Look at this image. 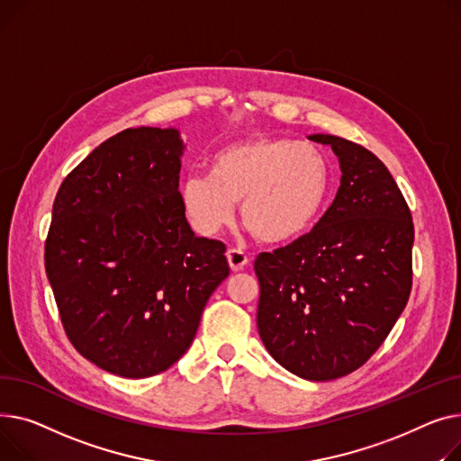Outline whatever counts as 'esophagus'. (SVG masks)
I'll return each instance as SVG.
<instances>
[{"mask_svg": "<svg viewBox=\"0 0 461 461\" xmlns=\"http://www.w3.org/2000/svg\"><path fill=\"white\" fill-rule=\"evenodd\" d=\"M227 260H229V266H230L232 272H241V269L246 267L248 262H249L248 255L240 251V249H229L227 251Z\"/></svg>", "mask_w": 461, "mask_h": 461, "instance_id": "34e87169", "label": "esophagus"}]
</instances>
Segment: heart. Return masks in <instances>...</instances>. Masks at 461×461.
Here are the masks:
<instances>
[{
  "instance_id": "obj_1",
  "label": "heart",
  "mask_w": 461,
  "mask_h": 461,
  "mask_svg": "<svg viewBox=\"0 0 461 461\" xmlns=\"http://www.w3.org/2000/svg\"><path fill=\"white\" fill-rule=\"evenodd\" d=\"M330 161L316 145L288 138H251L212 154L208 175L180 184L185 215L203 234L220 232L241 203V221L266 243L307 234L326 208Z\"/></svg>"
}]
</instances>
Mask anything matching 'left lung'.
Instances as JSON below:
<instances>
[{"mask_svg": "<svg viewBox=\"0 0 461 461\" xmlns=\"http://www.w3.org/2000/svg\"><path fill=\"white\" fill-rule=\"evenodd\" d=\"M340 164L333 204L309 234L260 253L257 326L288 372L330 382L357 370L384 344L411 292V212L384 161L330 133Z\"/></svg>", "mask_w": 461, "mask_h": 461, "instance_id": "left-lung-1", "label": "left lung"}]
</instances>
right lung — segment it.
I'll list each match as a JSON object with an SVG mask.
<instances>
[{"mask_svg":"<svg viewBox=\"0 0 461 461\" xmlns=\"http://www.w3.org/2000/svg\"><path fill=\"white\" fill-rule=\"evenodd\" d=\"M176 128H128L63 180L44 248L72 346L122 377L173 366L229 277L225 243L195 236L178 194Z\"/></svg>","mask_w":461,"mask_h":461,"instance_id":"right-lung-1","label":"right lung"}]
</instances>
